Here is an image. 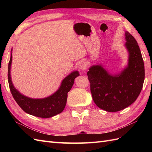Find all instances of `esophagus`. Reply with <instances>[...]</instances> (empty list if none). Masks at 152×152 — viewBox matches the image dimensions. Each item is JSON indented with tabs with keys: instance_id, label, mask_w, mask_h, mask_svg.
<instances>
[{
	"instance_id": "34e87169",
	"label": "esophagus",
	"mask_w": 152,
	"mask_h": 152,
	"mask_svg": "<svg viewBox=\"0 0 152 152\" xmlns=\"http://www.w3.org/2000/svg\"><path fill=\"white\" fill-rule=\"evenodd\" d=\"M87 67V63L85 60H82L79 63V68L81 70H86Z\"/></svg>"
}]
</instances>
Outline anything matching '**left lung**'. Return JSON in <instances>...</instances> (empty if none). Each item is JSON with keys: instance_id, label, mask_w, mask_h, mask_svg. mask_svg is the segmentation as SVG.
<instances>
[{"instance_id": "left-lung-1", "label": "left lung", "mask_w": 152, "mask_h": 152, "mask_svg": "<svg viewBox=\"0 0 152 152\" xmlns=\"http://www.w3.org/2000/svg\"><path fill=\"white\" fill-rule=\"evenodd\" d=\"M125 39L128 63L120 73L111 74L102 64L91 66L87 73L94 102L109 112L120 111L134 103L145 80L144 62L138 44L127 31Z\"/></svg>"}]
</instances>
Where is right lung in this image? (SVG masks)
Returning <instances> with one entry per match:
<instances>
[{
    "label": "right lung",
    "mask_w": 152,
    "mask_h": 152,
    "mask_svg": "<svg viewBox=\"0 0 152 152\" xmlns=\"http://www.w3.org/2000/svg\"><path fill=\"white\" fill-rule=\"evenodd\" d=\"M12 50L8 65V82L11 93L16 102L26 113L41 118H49L61 113L65 108L68 93L72 89L75 79L79 76L78 71H73L64 79L59 89L46 98H31L22 94L14 86L11 77Z\"/></svg>",
    "instance_id": "1"
}]
</instances>
